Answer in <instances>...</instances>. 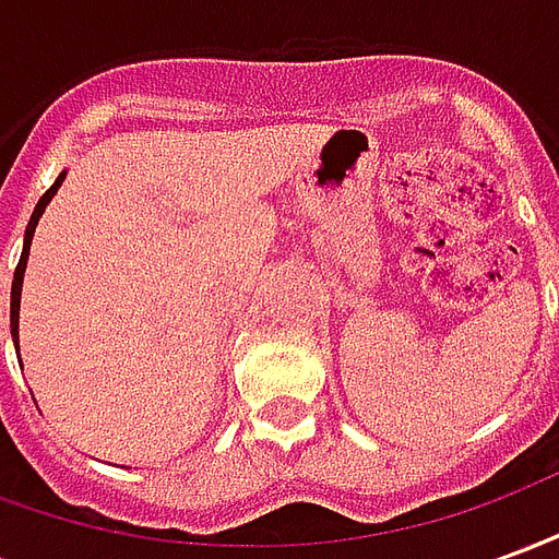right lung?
<instances>
[{
	"instance_id": "add662e5",
	"label": "right lung",
	"mask_w": 559,
	"mask_h": 559,
	"mask_svg": "<svg viewBox=\"0 0 559 559\" xmlns=\"http://www.w3.org/2000/svg\"><path fill=\"white\" fill-rule=\"evenodd\" d=\"M62 179H66V170L59 173V179H56L47 191H44V197L38 200V206H35V212H32L29 224H26V236H23V254H20V263L17 269H14V281H11V338H14V347H17L20 353V341H17V323H20V290H23V272H26V260H29V245H32V236H35V227H38V218L44 215V209H47V203L53 200V194L59 191V185H62Z\"/></svg>"
}]
</instances>
